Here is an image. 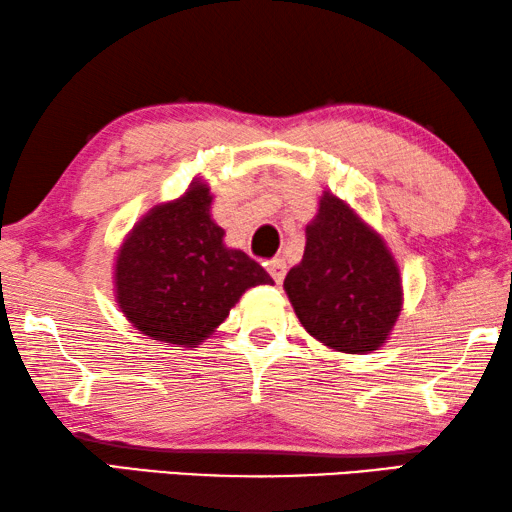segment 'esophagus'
<instances>
[{
  "label": "esophagus",
  "mask_w": 512,
  "mask_h": 512,
  "mask_svg": "<svg viewBox=\"0 0 512 512\" xmlns=\"http://www.w3.org/2000/svg\"><path fill=\"white\" fill-rule=\"evenodd\" d=\"M267 272H270V276L276 283H283V279H286V272H288V265L283 258H274V261H270V265H267Z\"/></svg>",
  "instance_id": "34e87169"
}]
</instances>
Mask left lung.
<instances>
[{
	"label": "left lung",
	"instance_id": "8db88e82",
	"mask_svg": "<svg viewBox=\"0 0 512 512\" xmlns=\"http://www.w3.org/2000/svg\"><path fill=\"white\" fill-rule=\"evenodd\" d=\"M283 290L304 329L342 354H372L404 306L399 265L385 240L345 199L324 190L306 249Z\"/></svg>",
	"mask_w": 512,
	"mask_h": 512
}]
</instances>
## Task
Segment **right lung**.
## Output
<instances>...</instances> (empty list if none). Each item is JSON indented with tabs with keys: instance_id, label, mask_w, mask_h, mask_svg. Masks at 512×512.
<instances>
[{
	"instance_id": "add662e5",
	"label": "right lung",
	"mask_w": 512,
	"mask_h": 512,
	"mask_svg": "<svg viewBox=\"0 0 512 512\" xmlns=\"http://www.w3.org/2000/svg\"><path fill=\"white\" fill-rule=\"evenodd\" d=\"M211 204L208 183L195 179L179 199L149 208L117 249V306L147 338L197 347L245 290L274 283L245 251L224 245Z\"/></svg>"
}]
</instances>
